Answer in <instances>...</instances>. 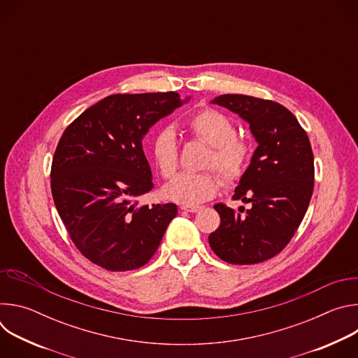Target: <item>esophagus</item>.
Masks as SVG:
<instances>
[{
	"instance_id": "obj_1",
	"label": "esophagus",
	"mask_w": 358,
	"mask_h": 358,
	"mask_svg": "<svg viewBox=\"0 0 358 358\" xmlns=\"http://www.w3.org/2000/svg\"><path fill=\"white\" fill-rule=\"evenodd\" d=\"M181 210L187 211V213H198L201 210V207H196V206H181Z\"/></svg>"
}]
</instances>
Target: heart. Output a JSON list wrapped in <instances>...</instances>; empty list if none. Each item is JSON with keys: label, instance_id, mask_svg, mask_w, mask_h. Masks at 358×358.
Segmentation results:
<instances>
[{"label": "heart", "instance_id": "1", "mask_svg": "<svg viewBox=\"0 0 358 358\" xmlns=\"http://www.w3.org/2000/svg\"><path fill=\"white\" fill-rule=\"evenodd\" d=\"M187 127L195 138L211 145L203 167L217 170L225 184H234L243 177L250 162L252 145L236 136V124L231 117L215 109H202L187 120ZM148 151L164 178L176 174L180 145L173 127L164 126L152 134ZM220 187L221 180L213 171L181 173L163 188V196L181 206H198L215 196Z\"/></svg>", "mask_w": 358, "mask_h": 358}]
</instances>
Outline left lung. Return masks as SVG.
<instances>
[{
  "instance_id": "1",
  "label": "left lung",
  "mask_w": 358,
  "mask_h": 358,
  "mask_svg": "<svg viewBox=\"0 0 358 358\" xmlns=\"http://www.w3.org/2000/svg\"><path fill=\"white\" fill-rule=\"evenodd\" d=\"M213 103L248 122L258 147L232 196L252 208L238 214L225 203L214 206L221 224L208 242L228 264L265 262L290 242L308 211L315 187L312 145L294 115L276 101L221 94Z\"/></svg>"
}]
</instances>
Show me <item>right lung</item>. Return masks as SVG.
I'll return each instance as SVG.
<instances>
[{"label": "right lung", "instance_id": "1", "mask_svg": "<svg viewBox=\"0 0 358 358\" xmlns=\"http://www.w3.org/2000/svg\"><path fill=\"white\" fill-rule=\"evenodd\" d=\"M187 100L176 92L110 94L64 131L50 189L71 239L92 264L124 272L156 253L177 206L138 202L155 187L141 140Z\"/></svg>", "mask_w": 358, "mask_h": 358}]
</instances>
